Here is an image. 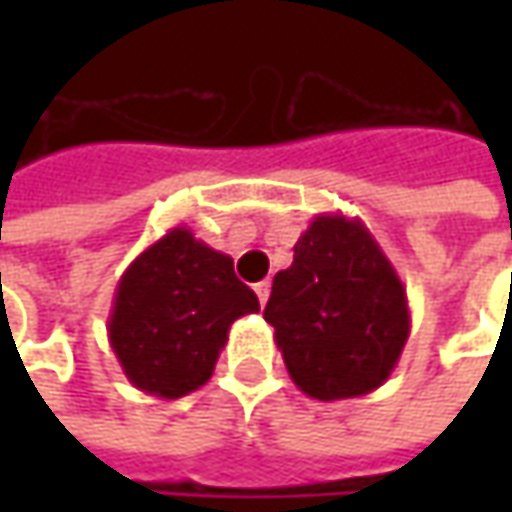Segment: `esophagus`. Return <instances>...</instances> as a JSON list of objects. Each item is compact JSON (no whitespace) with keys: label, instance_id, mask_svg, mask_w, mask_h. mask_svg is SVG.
<instances>
[{"label":"esophagus","instance_id":"obj_1","mask_svg":"<svg viewBox=\"0 0 512 512\" xmlns=\"http://www.w3.org/2000/svg\"><path fill=\"white\" fill-rule=\"evenodd\" d=\"M253 290H256V296H259V302H262V305H265L267 302V296H270V282H256V285H253Z\"/></svg>","mask_w":512,"mask_h":512}]
</instances>
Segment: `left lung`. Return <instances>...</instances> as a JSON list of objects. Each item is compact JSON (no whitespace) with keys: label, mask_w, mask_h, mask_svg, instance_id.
Here are the masks:
<instances>
[{"label":"left lung","mask_w":512,"mask_h":512,"mask_svg":"<svg viewBox=\"0 0 512 512\" xmlns=\"http://www.w3.org/2000/svg\"><path fill=\"white\" fill-rule=\"evenodd\" d=\"M265 322L293 384L319 402L356 399L396 370L407 336V290L362 219L319 213L273 276Z\"/></svg>","instance_id":"obj_1"}]
</instances>
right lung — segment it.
<instances>
[{
    "label": "right lung",
    "instance_id": "add662e5",
    "mask_svg": "<svg viewBox=\"0 0 512 512\" xmlns=\"http://www.w3.org/2000/svg\"><path fill=\"white\" fill-rule=\"evenodd\" d=\"M259 313L233 259L173 227L122 273L108 316V342L142 393L179 399L213 376L227 330Z\"/></svg>",
    "mask_w": 512,
    "mask_h": 512
}]
</instances>
